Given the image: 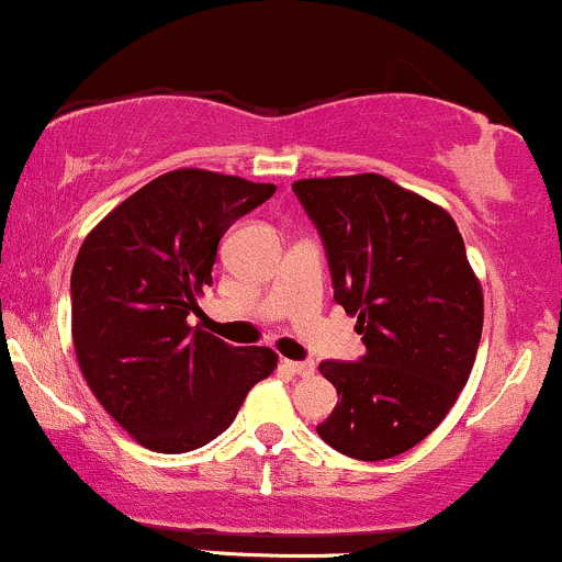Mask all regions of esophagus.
Listing matches in <instances>:
<instances>
[{
    "mask_svg": "<svg viewBox=\"0 0 562 562\" xmlns=\"http://www.w3.org/2000/svg\"><path fill=\"white\" fill-rule=\"evenodd\" d=\"M281 366L286 371H292V374H297V376H311L313 374V363L311 361H281Z\"/></svg>",
    "mask_w": 562,
    "mask_h": 562,
    "instance_id": "esophagus-1",
    "label": "esophagus"
}]
</instances>
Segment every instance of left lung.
<instances>
[{
    "mask_svg": "<svg viewBox=\"0 0 562 562\" xmlns=\"http://www.w3.org/2000/svg\"><path fill=\"white\" fill-rule=\"evenodd\" d=\"M324 244L334 302L366 352L324 361L337 406L315 430L380 462L414 449L457 403L483 331V292L449 212L382 175L292 186Z\"/></svg>",
    "mask_w": 562,
    "mask_h": 562,
    "instance_id": "1",
    "label": "left lung"
}]
</instances>
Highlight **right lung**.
Returning <instances> with one entry per match:
<instances>
[{
	"label": "right lung",
	"mask_w": 562,
	"mask_h": 562,
	"mask_svg": "<svg viewBox=\"0 0 562 562\" xmlns=\"http://www.w3.org/2000/svg\"><path fill=\"white\" fill-rule=\"evenodd\" d=\"M273 193L268 182L175 169L122 201L81 244L71 273L79 369L145 449H201L276 369L273 350L233 348L188 326L212 286L220 238Z\"/></svg>",
	"instance_id": "obj_1"
}]
</instances>
